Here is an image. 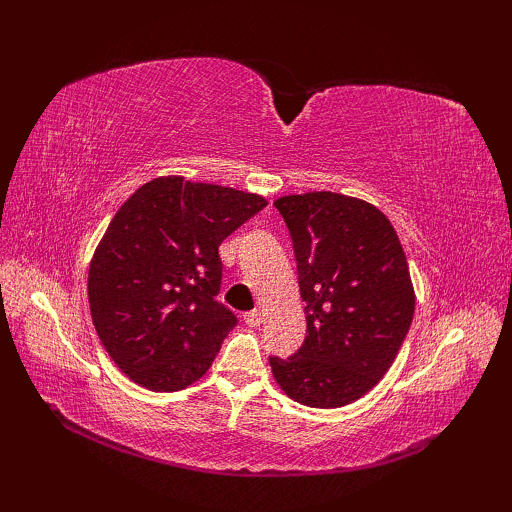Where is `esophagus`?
<instances>
[{
    "label": "esophagus",
    "instance_id": "34e87169",
    "mask_svg": "<svg viewBox=\"0 0 512 512\" xmlns=\"http://www.w3.org/2000/svg\"><path fill=\"white\" fill-rule=\"evenodd\" d=\"M243 320H245L247 327H260V324H262V312H260V309H252V312H245L243 314Z\"/></svg>",
    "mask_w": 512,
    "mask_h": 512
}]
</instances>
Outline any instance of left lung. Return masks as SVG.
I'll list each match as a JSON object with an SVG mask.
<instances>
[{"label": "left lung", "mask_w": 512, "mask_h": 512, "mask_svg": "<svg viewBox=\"0 0 512 512\" xmlns=\"http://www.w3.org/2000/svg\"><path fill=\"white\" fill-rule=\"evenodd\" d=\"M273 205L290 230L307 320L297 354L269 356L273 378L303 406H348L384 378L412 324L404 247L361 198L307 192Z\"/></svg>", "instance_id": "left-lung-1"}]
</instances>
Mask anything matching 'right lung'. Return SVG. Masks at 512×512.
<instances>
[{
    "mask_svg": "<svg viewBox=\"0 0 512 512\" xmlns=\"http://www.w3.org/2000/svg\"><path fill=\"white\" fill-rule=\"evenodd\" d=\"M267 198L168 175L119 207L89 265L102 346L132 382L173 393L207 374L237 316L215 301L218 247Z\"/></svg>",
    "mask_w": 512,
    "mask_h": 512,
    "instance_id": "add662e5",
    "label": "right lung"
}]
</instances>
